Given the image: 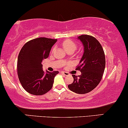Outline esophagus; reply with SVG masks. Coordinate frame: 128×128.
I'll return each instance as SVG.
<instances>
[{
    "mask_svg": "<svg viewBox=\"0 0 128 128\" xmlns=\"http://www.w3.org/2000/svg\"><path fill=\"white\" fill-rule=\"evenodd\" d=\"M62 74H63V75H64V76H68V75H69V73L68 72H64V71H61L60 72Z\"/></svg>",
    "mask_w": 128,
    "mask_h": 128,
    "instance_id": "34e87169",
    "label": "esophagus"
}]
</instances>
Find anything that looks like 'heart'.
Segmentation results:
<instances>
[{
	"mask_svg": "<svg viewBox=\"0 0 128 128\" xmlns=\"http://www.w3.org/2000/svg\"><path fill=\"white\" fill-rule=\"evenodd\" d=\"M62 45V47H64V49L67 52L70 51L74 52L76 49V43L74 41L69 40V39H68V40H66L64 42H63Z\"/></svg>",
	"mask_w": 128,
	"mask_h": 128,
	"instance_id": "obj_1",
	"label": "heart"
}]
</instances>
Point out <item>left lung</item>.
Returning a JSON list of instances; mask_svg holds the SVG:
<instances>
[{"label":"left lung","instance_id":"left-lung-1","mask_svg":"<svg viewBox=\"0 0 128 128\" xmlns=\"http://www.w3.org/2000/svg\"><path fill=\"white\" fill-rule=\"evenodd\" d=\"M84 47V52L76 70L81 75H72L74 82L68 85L70 90L77 94H83L90 92L102 80L106 65L103 48L95 37L89 35L78 37Z\"/></svg>","mask_w":128,"mask_h":128}]
</instances>
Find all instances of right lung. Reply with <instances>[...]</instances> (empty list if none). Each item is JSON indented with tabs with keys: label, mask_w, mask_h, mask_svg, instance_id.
I'll use <instances>...</instances> for the list:
<instances>
[{
	"label": "right lung",
	"mask_w": 128,
	"mask_h": 128,
	"mask_svg": "<svg viewBox=\"0 0 128 128\" xmlns=\"http://www.w3.org/2000/svg\"><path fill=\"white\" fill-rule=\"evenodd\" d=\"M56 42L57 39L40 37L26 42L22 47L18 58L17 72L20 83L30 94L42 96L52 89L59 71L45 74L42 62L48 58Z\"/></svg>",
	"instance_id": "right-lung-1"
}]
</instances>
